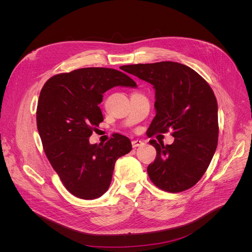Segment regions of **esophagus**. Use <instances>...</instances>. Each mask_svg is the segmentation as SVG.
I'll list each match as a JSON object with an SVG mask.
<instances>
[{"label":"esophagus","mask_w":252,"mask_h":252,"mask_svg":"<svg viewBox=\"0 0 252 252\" xmlns=\"http://www.w3.org/2000/svg\"><path fill=\"white\" fill-rule=\"evenodd\" d=\"M144 143L141 141V140H134V141H131V146H133L134 148H137V147H139V146H142Z\"/></svg>","instance_id":"esophagus-1"}]
</instances>
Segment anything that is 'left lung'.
<instances>
[{
  "label": "left lung",
  "instance_id": "1",
  "mask_svg": "<svg viewBox=\"0 0 252 252\" xmlns=\"http://www.w3.org/2000/svg\"><path fill=\"white\" fill-rule=\"evenodd\" d=\"M126 72L153 85L156 115L149 137L173 130L171 145L149 143L157 155L147 171L159 189L179 193L192 188L206 171L218 146V102L205 79L171 61L126 65Z\"/></svg>",
  "mask_w": 252,
  "mask_h": 252
}]
</instances>
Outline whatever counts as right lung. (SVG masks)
I'll use <instances>...</instances> for the list:
<instances>
[{"instance_id": "1", "label": "right lung", "mask_w": 252, "mask_h": 252, "mask_svg": "<svg viewBox=\"0 0 252 252\" xmlns=\"http://www.w3.org/2000/svg\"><path fill=\"white\" fill-rule=\"evenodd\" d=\"M115 86L136 87L126 73L87 67L49 78L39 93L36 126L45 154L64 187L75 197L95 199L108 190L115 161L131 150L128 138L114 134L105 144L89 138L103 122V94Z\"/></svg>"}]
</instances>
